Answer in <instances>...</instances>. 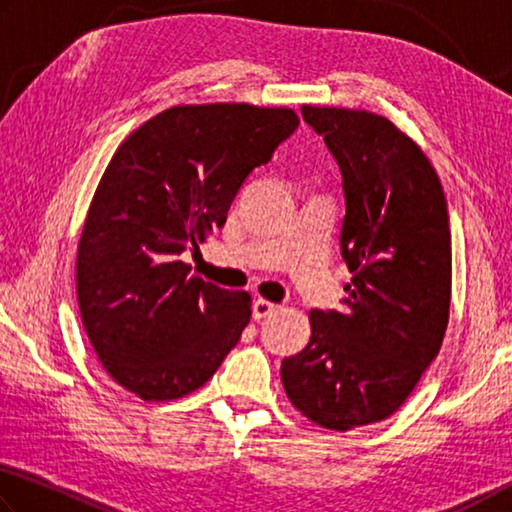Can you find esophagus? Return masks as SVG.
Returning a JSON list of instances; mask_svg holds the SVG:
<instances>
[{
    "label": "esophagus",
    "instance_id": "34e87169",
    "mask_svg": "<svg viewBox=\"0 0 512 512\" xmlns=\"http://www.w3.org/2000/svg\"><path fill=\"white\" fill-rule=\"evenodd\" d=\"M276 310H279V306H274V303L265 301V299H256L254 306H251V315H254L256 321H261L265 317H272Z\"/></svg>",
    "mask_w": 512,
    "mask_h": 512
}]
</instances>
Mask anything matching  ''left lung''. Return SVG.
<instances>
[{
  "instance_id": "obj_1",
  "label": "left lung",
  "mask_w": 512,
  "mask_h": 512,
  "mask_svg": "<svg viewBox=\"0 0 512 512\" xmlns=\"http://www.w3.org/2000/svg\"><path fill=\"white\" fill-rule=\"evenodd\" d=\"M342 170L344 310H312V335L281 380L303 416L348 432L389 418L441 351L450 317L452 238L434 166L384 116L301 107Z\"/></svg>"
}]
</instances>
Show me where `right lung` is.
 I'll list each match as a JSON object with an SVG mask.
<instances>
[{"label": "right lung", "mask_w": 512, "mask_h": 512, "mask_svg": "<svg viewBox=\"0 0 512 512\" xmlns=\"http://www.w3.org/2000/svg\"><path fill=\"white\" fill-rule=\"evenodd\" d=\"M297 128L285 107L179 105L114 152L80 233L76 290L89 342L123 389L182 398L238 344L251 297L191 276L182 254L224 227L247 175Z\"/></svg>", "instance_id": "1"}]
</instances>
